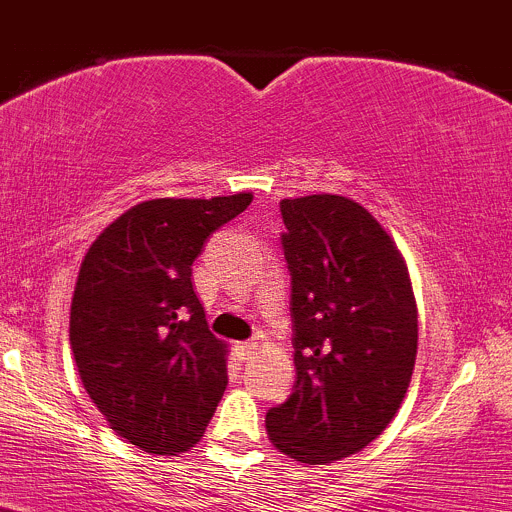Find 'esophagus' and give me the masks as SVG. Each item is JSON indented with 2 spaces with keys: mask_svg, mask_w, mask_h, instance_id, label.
Listing matches in <instances>:
<instances>
[{
  "mask_svg": "<svg viewBox=\"0 0 512 512\" xmlns=\"http://www.w3.org/2000/svg\"><path fill=\"white\" fill-rule=\"evenodd\" d=\"M258 350V342L256 340H249V342H239L236 345V352H239L241 360H251L254 357V352Z\"/></svg>",
  "mask_w": 512,
  "mask_h": 512,
  "instance_id": "esophagus-1",
  "label": "esophagus"
}]
</instances>
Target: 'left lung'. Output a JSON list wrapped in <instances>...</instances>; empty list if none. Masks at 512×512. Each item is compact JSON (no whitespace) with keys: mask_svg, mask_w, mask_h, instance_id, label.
I'll return each instance as SVG.
<instances>
[{"mask_svg":"<svg viewBox=\"0 0 512 512\" xmlns=\"http://www.w3.org/2000/svg\"><path fill=\"white\" fill-rule=\"evenodd\" d=\"M291 271L293 394L268 409L271 444L308 466L365 449L412 382L416 300L392 236L355 199H283Z\"/></svg>","mask_w":512,"mask_h":512,"instance_id":"obj_1","label":"left lung"}]
</instances>
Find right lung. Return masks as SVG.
Listing matches in <instances>:
<instances>
[{
  "label": "right lung",
  "instance_id": "right-lung-1",
  "mask_svg": "<svg viewBox=\"0 0 512 512\" xmlns=\"http://www.w3.org/2000/svg\"><path fill=\"white\" fill-rule=\"evenodd\" d=\"M251 199L140 202L83 256L68 328L73 360L110 429L140 451H187L217 412L229 350L209 330L192 263Z\"/></svg>",
  "mask_w": 512,
  "mask_h": 512
}]
</instances>
